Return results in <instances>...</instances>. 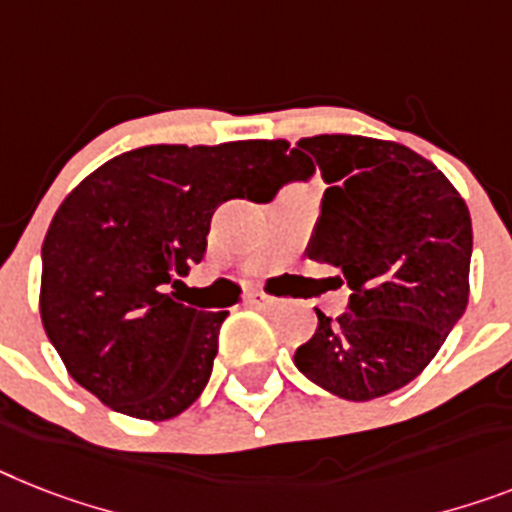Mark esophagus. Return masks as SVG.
Wrapping results in <instances>:
<instances>
[{
	"mask_svg": "<svg viewBox=\"0 0 512 512\" xmlns=\"http://www.w3.org/2000/svg\"><path fill=\"white\" fill-rule=\"evenodd\" d=\"M246 303L253 308H272V306H277V298H272V295L259 293V290H256V293L246 295Z\"/></svg>",
	"mask_w": 512,
	"mask_h": 512,
	"instance_id": "obj_1",
	"label": "esophagus"
}]
</instances>
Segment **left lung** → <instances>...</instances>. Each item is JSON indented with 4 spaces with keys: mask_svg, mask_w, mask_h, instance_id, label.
Here are the masks:
<instances>
[{
    "mask_svg": "<svg viewBox=\"0 0 512 512\" xmlns=\"http://www.w3.org/2000/svg\"><path fill=\"white\" fill-rule=\"evenodd\" d=\"M293 177L322 172L308 259L337 269L348 311L322 314L295 350L311 382L345 400L400 390L429 366L468 306L474 230L466 201L426 156L366 135L301 138Z\"/></svg>",
    "mask_w": 512,
    "mask_h": 512,
    "instance_id": "left-lung-1",
    "label": "left lung"
}]
</instances>
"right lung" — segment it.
Listing matches in <instances>:
<instances>
[{"label":"right lung","instance_id":"obj_1","mask_svg":"<svg viewBox=\"0 0 512 512\" xmlns=\"http://www.w3.org/2000/svg\"><path fill=\"white\" fill-rule=\"evenodd\" d=\"M290 143L143 146L80 180L46 230L41 322L67 374L112 411L167 421L196 403L227 311L175 301L230 198L269 201Z\"/></svg>","mask_w":512,"mask_h":512}]
</instances>
